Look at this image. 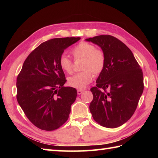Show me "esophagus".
Masks as SVG:
<instances>
[{"mask_svg":"<svg viewBox=\"0 0 158 158\" xmlns=\"http://www.w3.org/2000/svg\"><path fill=\"white\" fill-rule=\"evenodd\" d=\"M84 92V89H77V94H78L79 95H80V94H81Z\"/></svg>","mask_w":158,"mask_h":158,"instance_id":"esophagus-1","label":"esophagus"}]
</instances>
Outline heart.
<instances>
[{"mask_svg": "<svg viewBox=\"0 0 158 158\" xmlns=\"http://www.w3.org/2000/svg\"><path fill=\"white\" fill-rule=\"evenodd\" d=\"M74 59L83 60L81 72L76 73L68 78L70 87L77 89L85 88L92 81L94 75H100L105 69L106 63L105 53L102 49L86 41L79 43L71 50ZM60 68L67 73H71L73 69V62L68 56L63 54L59 60Z\"/></svg>", "mask_w": 158, "mask_h": 158, "instance_id": "1", "label": "heart"}]
</instances>
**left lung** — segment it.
<instances>
[{
	"label": "left lung",
	"instance_id": "left-lung-1",
	"mask_svg": "<svg viewBox=\"0 0 158 158\" xmlns=\"http://www.w3.org/2000/svg\"><path fill=\"white\" fill-rule=\"evenodd\" d=\"M85 40L100 46L106 56L105 69L90 89V112L100 126H121L133 115L143 94L142 69L131 50L114 36L99 35Z\"/></svg>",
	"mask_w": 158,
	"mask_h": 158
}]
</instances>
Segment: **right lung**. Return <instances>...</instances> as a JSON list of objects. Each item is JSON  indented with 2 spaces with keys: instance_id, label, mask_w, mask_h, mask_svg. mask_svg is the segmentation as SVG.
<instances>
[{
  "instance_id": "right-lung-1",
  "label": "right lung",
  "mask_w": 158,
  "mask_h": 158,
  "mask_svg": "<svg viewBox=\"0 0 158 158\" xmlns=\"http://www.w3.org/2000/svg\"><path fill=\"white\" fill-rule=\"evenodd\" d=\"M80 37L50 39L30 53L17 78V100L32 124L52 131L69 119L75 101V88L64 87L66 81L59 60L64 51Z\"/></svg>"
}]
</instances>
